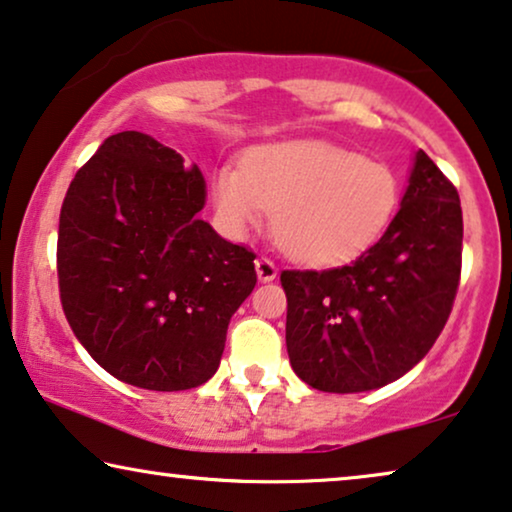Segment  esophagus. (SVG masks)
Here are the masks:
<instances>
[{
	"label": "esophagus",
	"mask_w": 512,
	"mask_h": 512,
	"mask_svg": "<svg viewBox=\"0 0 512 512\" xmlns=\"http://www.w3.org/2000/svg\"><path fill=\"white\" fill-rule=\"evenodd\" d=\"M254 265H256V275H258V279H261V282H272V279H275L277 272H279L277 265L265 256H258Z\"/></svg>",
	"instance_id": "1"
}]
</instances>
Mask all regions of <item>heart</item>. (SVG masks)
<instances>
[{"mask_svg":"<svg viewBox=\"0 0 512 512\" xmlns=\"http://www.w3.org/2000/svg\"><path fill=\"white\" fill-rule=\"evenodd\" d=\"M389 165L326 142L263 146L244 167L212 179L221 228L244 240L277 212L275 233L293 258L312 265L352 261L384 235L398 207Z\"/></svg>","mask_w":512,"mask_h":512,"instance_id":"b5f03b06","label":"heart"}]
</instances>
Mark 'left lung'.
I'll return each instance as SVG.
<instances>
[{
  "instance_id": "obj_1",
  "label": "left lung",
  "mask_w": 512,
  "mask_h": 512,
  "mask_svg": "<svg viewBox=\"0 0 512 512\" xmlns=\"http://www.w3.org/2000/svg\"><path fill=\"white\" fill-rule=\"evenodd\" d=\"M459 193L419 149L401 209L373 247L342 268L284 270L286 352L312 389L359 394L429 354L461 275Z\"/></svg>"
}]
</instances>
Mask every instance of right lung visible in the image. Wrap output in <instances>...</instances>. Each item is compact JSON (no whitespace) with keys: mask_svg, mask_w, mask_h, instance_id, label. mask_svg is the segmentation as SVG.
I'll return each instance as SVG.
<instances>
[{"mask_svg":"<svg viewBox=\"0 0 512 512\" xmlns=\"http://www.w3.org/2000/svg\"><path fill=\"white\" fill-rule=\"evenodd\" d=\"M205 202L198 167L137 130L104 139L69 184L62 310L116 380L181 391L219 368L230 317L256 286V256L200 219Z\"/></svg>","mask_w":512,"mask_h":512,"instance_id":"obj_1","label":"right lung"}]
</instances>
